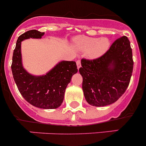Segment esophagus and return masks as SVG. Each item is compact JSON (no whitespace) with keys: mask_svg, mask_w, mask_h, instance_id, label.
<instances>
[{"mask_svg":"<svg viewBox=\"0 0 146 146\" xmlns=\"http://www.w3.org/2000/svg\"><path fill=\"white\" fill-rule=\"evenodd\" d=\"M77 66L78 69H80L81 67V61L80 60H77Z\"/></svg>","mask_w":146,"mask_h":146,"instance_id":"34e87169","label":"esophagus"}]
</instances>
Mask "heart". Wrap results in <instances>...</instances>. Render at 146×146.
<instances>
[{"label":"heart","instance_id":"b5f03b06","mask_svg":"<svg viewBox=\"0 0 146 146\" xmlns=\"http://www.w3.org/2000/svg\"><path fill=\"white\" fill-rule=\"evenodd\" d=\"M74 46L82 51H87V55L90 59H98L106 53L109 49L110 43L108 38H98L95 37H87L79 36L73 40Z\"/></svg>","mask_w":146,"mask_h":146}]
</instances>
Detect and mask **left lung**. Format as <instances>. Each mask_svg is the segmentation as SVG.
<instances>
[{
	"instance_id": "obj_1",
	"label": "left lung",
	"mask_w": 146,
	"mask_h": 146,
	"mask_svg": "<svg viewBox=\"0 0 146 146\" xmlns=\"http://www.w3.org/2000/svg\"><path fill=\"white\" fill-rule=\"evenodd\" d=\"M79 72L83 79L82 90L90 105L103 107L115 102L130 83L133 69L130 43L126 36L116 40L102 56L82 59Z\"/></svg>"
}]
</instances>
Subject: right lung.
<instances>
[{
    "label": "right lung",
    "mask_w": 146,
    "mask_h": 146,
    "mask_svg": "<svg viewBox=\"0 0 146 146\" xmlns=\"http://www.w3.org/2000/svg\"><path fill=\"white\" fill-rule=\"evenodd\" d=\"M44 35V32L31 30L18 38L11 70L19 92L29 103L42 109H56L63 102L65 90L78 70L76 62L73 61H61L44 75H33L24 69L21 41L30 38H41Z\"/></svg>",
    "instance_id": "add662e5"
}]
</instances>
